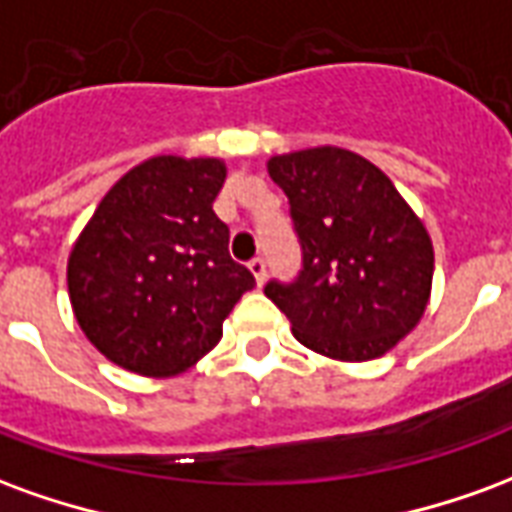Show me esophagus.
Here are the masks:
<instances>
[{"instance_id":"1","label":"esophagus","mask_w":512,"mask_h":512,"mask_svg":"<svg viewBox=\"0 0 512 512\" xmlns=\"http://www.w3.org/2000/svg\"><path fill=\"white\" fill-rule=\"evenodd\" d=\"M249 271H252V277H255L257 285L266 282V260H263V257H255V260L249 263Z\"/></svg>"}]
</instances>
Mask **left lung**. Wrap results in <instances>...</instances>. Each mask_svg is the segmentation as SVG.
Instances as JSON below:
<instances>
[{
	"mask_svg": "<svg viewBox=\"0 0 512 512\" xmlns=\"http://www.w3.org/2000/svg\"><path fill=\"white\" fill-rule=\"evenodd\" d=\"M268 175L288 197L301 271L293 282L271 279L266 296L315 354L384 356L428 304V230L376 164L343 147L274 156Z\"/></svg>",
	"mask_w": 512,
	"mask_h": 512,
	"instance_id": "8db88e82",
	"label": "left lung"
}]
</instances>
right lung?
<instances>
[{
    "mask_svg": "<svg viewBox=\"0 0 512 512\" xmlns=\"http://www.w3.org/2000/svg\"><path fill=\"white\" fill-rule=\"evenodd\" d=\"M219 158H147L106 191L68 260L76 321L101 354L139 376H175L222 340L252 271L213 213Z\"/></svg>",
    "mask_w": 512,
    "mask_h": 512,
    "instance_id": "add662e5",
    "label": "right lung"
}]
</instances>
